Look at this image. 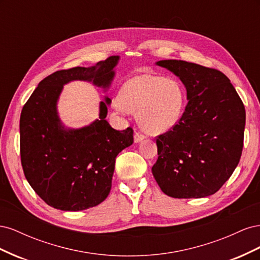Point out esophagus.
Here are the masks:
<instances>
[{"label": "esophagus", "instance_id": "1", "mask_svg": "<svg viewBox=\"0 0 260 260\" xmlns=\"http://www.w3.org/2000/svg\"><path fill=\"white\" fill-rule=\"evenodd\" d=\"M145 139V136L144 135H142V133H140V132H137L136 135H135V143H140V142H142V141Z\"/></svg>", "mask_w": 260, "mask_h": 260}]
</instances>
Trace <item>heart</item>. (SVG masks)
I'll list each match as a JSON object with an SVG mask.
<instances>
[{
	"label": "heart",
	"mask_w": 260,
	"mask_h": 260,
	"mask_svg": "<svg viewBox=\"0 0 260 260\" xmlns=\"http://www.w3.org/2000/svg\"><path fill=\"white\" fill-rule=\"evenodd\" d=\"M184 91L174 78L141 74L125 81L114 106L120 112H138L148 133H162L178 123L184 108Z\"/></svg>",
	"instance_id": "b5f03b06"
}]
</instances>
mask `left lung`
<instances>
[{"mask_svg":"<svg viewBox=\"0 0 260 260\" xmlns=\"http://www.w3.org/2000/svg\"><path fill=\"white\" fill-rule=\"evenodd\" d=\"M182 81L187 104L179 122L157 137L152 167L161 191L175 199L215 194L240 161L245 108L229 78L217 69L184 60H159Z\"/></svg>","mask_w":260,"mask_h":260,"instance_id":"1","label":"left lung"}]
</instances>
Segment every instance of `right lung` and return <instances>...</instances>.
Returning <instances> with one entry per match:
<instances>
[{
    "instance_id": "obj_1",
    "label": "right lung",
    "mask_w": 260,
    "mask_h": 260,
    "mask_svg": "<svg viewBox=\"0 0 260 260\" xmlns=\"http://www.w3.org/2000/svg\"><path fill=\"white\" fill-rule=\"evenodd\" d=\"M119 56H111L91 67L54 73L38 84L19 122L20 158L31 187L48 205L79 211L103 202L111 192L117 155L133 143V130H115L105 119L112 100L100 103L99 119L73 129L62 124L57 102L64 85L92 82L108 90Z\"/></svg>"
}]
</instances>
